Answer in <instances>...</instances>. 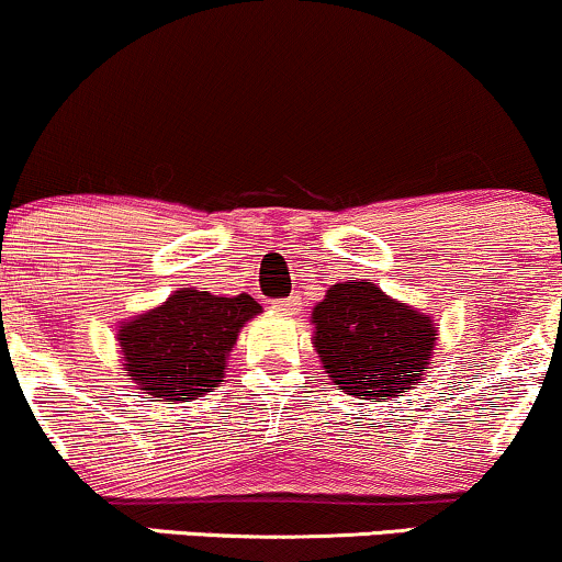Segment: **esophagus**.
<instances>
[{"label": "esophagus", "instance_id": "esophagus-1", "mask_svg": "<svg viewBox=\"0 0 562 562\" xmlns=\"http://www.w3.org/2000/svg\"><path fill=\"white\" fill-rule=\"evenodd\" d=\"M274 308L280 314H299L301 312V295H290V299L277 301Z\"/></svg>", "mask_w": 562, "mask_h": 562}]
</instances>
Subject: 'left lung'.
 <instances>
[{"mask_svg":"<svg viewBox=\"0 0 562 562\" xmlns=\"http://www.w3.org/2000/svg\"><path fill=\"white\" fill-rule=\"evenodd\" d=\"M312 325L322 370L353 398H396L434 364L436 319L385 295L375 282L330 285L314 306Z\"/></svg>","mask_w":562,"mask_h":562,"instance_id":"obj_1","label":"left lung"}]
</instances>
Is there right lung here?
<instances>
[{
  "instance_id": "1",
  "label": "right lung",
  "mask_w": 562,
  "mask_h": 562,
  "mask_svg": "<svg viewBox=\"0 0 562 562\" xmlns=\"http://www.w3.org/2000/svg\"><path fill=\"white\" fill-rule=\"evenodd\" d=\"M261 314L248 293L179 288L160 306L121 322L115 340L126 378L153 402H187L216 389L237 335Z\"/></svg>"
}]
</instances>
